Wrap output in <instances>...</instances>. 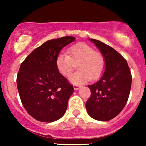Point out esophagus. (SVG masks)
<instances>
[{"instance_id":"34e87169","label":"esophagus","mask_w":146,"mask_h":146,"mask_svg":"<svg viewBox=\"0 0 146 146\" xmlns=\"http://www.w3.org/2000/svg\"><path fill=\"white\" fill-rule=\"evenodd\" d=\"M80 88V85H73V88H74V90H78Z\"/></svg>"}]
</instances>
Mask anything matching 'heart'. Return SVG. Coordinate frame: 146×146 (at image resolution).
I'll list each match as a JSON object with an SVG mask.
<instances>
[{"label":"heart","instance_id":"b5f03b06","mask_svg":"<svg viewBox=\"0 0 146 146\" xmlns=\"http://www.w3.org/2000/svg\"><path fill=\"white\" fill-rule=\"evenodd\" d=\"M68 54H59L56 58L58 71L64 77H69L78 64V70L70 77L73 83L81 84L91 79L98 80L105 69L106 61L102 53L85 43L75 44L68 50Z\"/></svg>","mask_w":146,"mask_h":146}]
</instances>
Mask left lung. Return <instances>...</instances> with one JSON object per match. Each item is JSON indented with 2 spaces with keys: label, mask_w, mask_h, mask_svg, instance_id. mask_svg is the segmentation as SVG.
Returning a JSON list of instances; mask_svg holds the SVG:
<instances>
[{
  "label": "left lung",
  "mask_w": 146,
  "mask_h": 146,
  "mask_svg": "<svg viewBox=\"0 0 146 146\" xmlns=\"http://www.w3.org/2000/svg\"><path fill=\"white\" fill-rule=\"evenodd\" d=\"M90 41L104 56L106 68L99 81L88 85L91 95L85 107L92 118L106 121L117 117L126 105L132 76L127 61L119 53L100 41Z\"/></svg>",
  "instance_id": "8db88e82"
}]
</instances>
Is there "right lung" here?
<instances>
[{"label":"right lung","mask_w":146,"mask_h":146,"mask_svg":"<svg viewBox=\"0 0 146 146\" xmlns=\"http://www.w3.org/2000/svg\"><path fill=\"white\" fill-rule=\"evenodd\" d=\"M74 36L51 39L35 48L23 61L17 85L23 107L34 119L53 122L64 116L73 85L58 71L56 58Z\"/></svg>","instance_id":"1"}]
</instances>
